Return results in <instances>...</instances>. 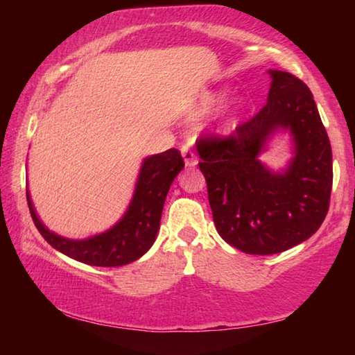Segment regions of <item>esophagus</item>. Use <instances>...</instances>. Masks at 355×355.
<instances>
[{
  "mask_svg": "<svg viewBox=\"0 0 355 355\" xmlns=\"http://www.w3.org/2000/svg\"><path fill=\"white\" fill-rule=\"evenodd\" d=\"M182 156H183V159H184L186 167H194L197 164L196 152L189 146H183L182 147Z\"/></svg>",
  "mask_w": 355,
  "mask_h": 355,
  "instance_id": "1",
  "label": "esophagus"
}]
</instances>
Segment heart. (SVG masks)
<instances>
[{
    "label": "heart",
    "instance_id": "1",
    "mask_svg": "<svg viewBox=\"0 0 355 355\" xmlns=\"http://www.w3.org/2000/svg\"><path fill=\"white\" fill-rule=\"evenodd\" d=\"M225 100H227V95L220 91H208L205 94H202L200 98L197 100L194 110H192V117L197 119V117L208 116V114L214 112L218 107L224 105ZM243 114H244V105L233 106L224 120V127L227 130L236 127L238 122L243 117Z\"/></svg>",
    "mask_w": 355,
    "mask_h": 355
}]
</instances>
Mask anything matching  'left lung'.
I'll return each instance as SVG.
<instances>
[{
    "label": "left lung",
    "instance_id": "1",
    "mask_svg": "<svg viewBox=\"0 0 355 355\" xmlns=\"http://www.w3.org/2000/svg\"><path fill=\"white\" fill-rule=\"evenodd\" d=\"M271 89L257 116L228 137H200L199 167L219 235L254 255L280 254L309 239L329 211L332 148L310 89L288 71L269 70ZM284 129L295 156L274 173L257 156Z\"/></svg>",
    "mask_w": 355,
    "mask_h": 355
}]
</instances>
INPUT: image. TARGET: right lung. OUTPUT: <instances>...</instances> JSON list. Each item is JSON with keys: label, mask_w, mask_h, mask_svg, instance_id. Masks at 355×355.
<instances>
[{"label": "right lung", "mask_w": 355, "mask_h": 355, "mask_svg": "<svg viewBox=\"0 0 355 355\" xmlns=\"http://www.w3.org/2000/svg\"><path fill=\"white\" fill-rule=\"evenodd\" d=\"M183 167V158L177 148H169L144 159L133 199L123 218L110 230L91 238L69 239L48 230L35 213L26 189L29 213L45 241L64 255L91 266H123L136 261L152 248L159 230L166 196Z\"/></svg>", "instance_id": "add662e5"}]
</instances>
